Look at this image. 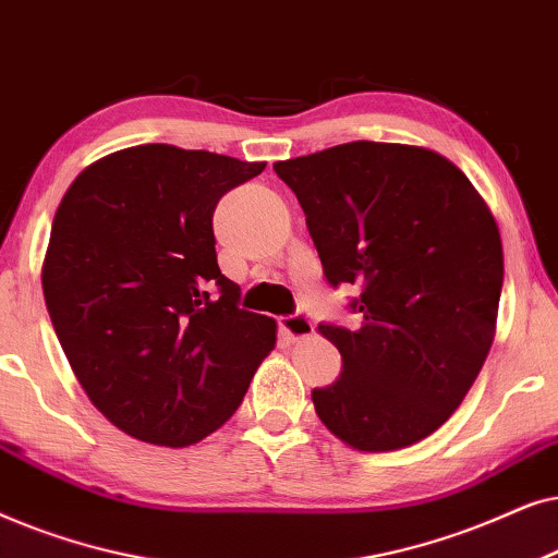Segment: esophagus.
Segmentation results:
<instances>
[{"label":"esophagus","mask_w":558,"mask_h":558,"mask_svg":"<svg viewBox=\"0 0 558 558\" xmlns=\"http://www.w3.org/2000/svg\"><path fill=\"white\" fill-rule=\"evenodd\" d=\"M280 329H283L293 341H299L314 333V322L303 314H293V316L280 318Z\"/></svg>","instance_id":"obj_1"}]
</instances>
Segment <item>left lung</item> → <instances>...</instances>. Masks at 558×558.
Wrapping results in <instances>:
<instances>
[{"label":"left lung","instance_id":"1","mask_svg":"<svg viewBox=\"0 0 558 558\" xmlns=\"http://www.w3.org/2000/svg\"><path fill=\"white\" fill-rule=\"evenodd\" d=\"M331 286L356 283L360 329L318 326L341 375L311 392L356 451H396L449 421L495 339L502 242L493 211L449 158L356 140L275 162Z\"/></svg>","mask_w":558,"mask_h":558}]
</instances>
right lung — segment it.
Here are the masks:
<instances>
[{"label":"right lung","instance_id":"add662e5","mask_svg":"<svg viewBox=\"0 0 558 558\" xmlns=\"http://www.w3.org/2000/svg\"><path fill=\"white\" fill-rule=\"evenodd\" d=\"M247 162L135 145L81 170L58 206L43 295L69 365L119 430L183 449L232 418L278 324L236 308L214 250L219 198Z\"/></svg>","mask_w":558,"mask_h":558}]
</instances>
